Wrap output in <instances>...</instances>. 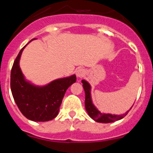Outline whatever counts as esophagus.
Segmentation results:
<instances>
[{
  "instance_id": "esophagus-1",
  "label": "esophagus",
  "mask_w": 153,
  "mask_h": 153,
  "mask_svg": "<svg viewBox=\"0 0 153 153\" xmlns=\"http://www.w3.org/2000/svg\"><path fill=\"white\" fill-rule=\"evenodd\" d=\"M86 74V71H85L84 69L83 68H79L76 71V75L78 78H82Z\"/></svg>"
}]
</instances>
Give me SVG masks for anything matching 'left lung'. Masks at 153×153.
<instances>
[{
  "label": "left lung",
  "mask_w": 153,
  "mask_h": 153,
  "mask_svg": "<svg viewBox=\"0 0 153 153\" xmlns=\"http://www.w3.org/2000/svg\"><path fill=\"white\" fill-rule=\"evenodd\" d=\"M82 83H83V86L85 91V108H86V110L88 113L89 116L93 120H95L96 122L109 123H113L115 121H117V120H120L123 118L124 117H126L127 113H129V111L131 109V108L132 107V106L128 111L126 112V113L123 115H113L109 114V113H100L92 102L91 93H90L91 86H90V83L84 79L82 80Z\"/></svg>",
  "instance_id": "1"
}]
</instances>
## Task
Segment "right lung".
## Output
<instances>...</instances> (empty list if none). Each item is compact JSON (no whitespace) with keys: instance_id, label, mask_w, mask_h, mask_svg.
<instances>
[{"instance_id":"right-lung-1","label":"right lung","mask_w":153,"mask_h":153,"mask_svg":"<svg viewBox=\"0 0 153 153\" xmlns=\"http://www.w3.org/2000/svg\"><path fill=\"white\" fill-rule=\"evenodd\" d=\"M26 46L19 52L11 69L12 95L20 111L28 120L34 122L49 121L58 115L65 93L76 81V77L74 74L68 77L55 79L43 86L30 83L25 79L19 64L21 53Z\"/></svg>"}]
</instances>
